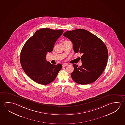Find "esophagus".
Returning a JSON list of instances; mask_svg holds the SVG:
<instances>
[{
	"label": "esophagus",
	"mask_w": 125,
	"mask_h": 125,
	"mask_svg": "<svg viewBox=\"0 0 125 125\" xmlns=\"http://www.w3.org/2000/svg\"><path fill=\"white\" fill-rule=\"evenodd\" d=\"M68 64H67V63H63L62 64V66L63 67H65V66H68Z\"/></svg>",
	"instance_id": "esophagus-1"
}]
</instances>
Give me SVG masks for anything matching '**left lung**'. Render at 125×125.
Wrapping results in <instances>:
<instances>
[{
    "label": "left lung",
    "mask_w": 125,
    "mask_h": 125,
    "mask_svg": "<svg viewBox=\"0 0 125 125\" xmlns=\"http://www.w3.org/2000/svg\"><path fill=\"white\" fill-rule=\"evenodd\" d=\"M63 36L70 40L76 53H82V65L73 64L72 79L81 84H87L98 79L106 66L108 51L103 42L88 31L82 29L68 31Z\"/></svg>",
    "instance_id": "obj_1"
}]
</instances>
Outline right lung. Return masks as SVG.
<instances>
[{
    "mask_svg": "<svg viewBox=\"0 0 125 125\" xmlns=\"http://www.w3.org/2000/svg\"><path fill=\"white\" fill-rule=\"evenodd\" d=\"M63 30L42 28L37 31L23 47L20 56L21 65L25 73L38 84L46 85L55 80L62 64H52L46 61L47 52L53 51Z\"/></svg>",
    "mask_w": 125,
    "mask_h": 125,
    "instance_id": "add662e5",
    "label": "right lung"
}]
</instances>
